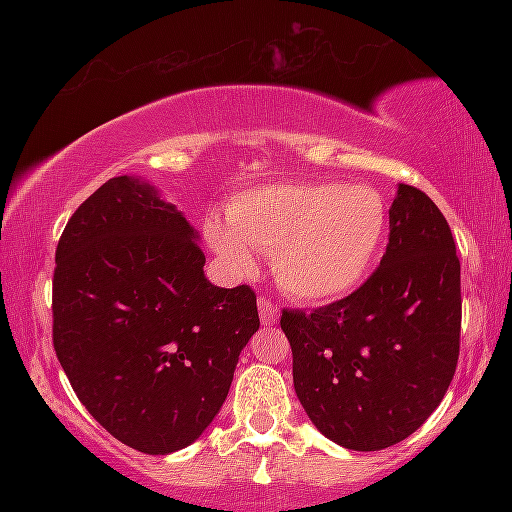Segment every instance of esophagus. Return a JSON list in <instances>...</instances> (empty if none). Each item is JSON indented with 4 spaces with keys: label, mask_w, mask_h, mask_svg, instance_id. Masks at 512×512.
<instances>
[{
    "label": "esophagus",
    "mask_w": 512,
    "mask_h": 512,
    "mask_svg": "<svg viewBox=\"0 0 512 512\" xmlns=\"http://www.w3.org/2000/svg\"><path fill=\"white\" fill-rule=\"evenodd\" d=\"M257 310H260L262 325H274V320H276V305L272 303V298H267V296L257 298Z\"/></svg>",
    "instance_id": "1"
}]
</instances>
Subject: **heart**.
Listing matches in <instances>:
<instances>
[{
	"mask_svg": "<svg viewBox=\"0 0 512 512\" xmlns=\"http://www.w3.org/2000/svg\"><path fill=\"white\" fill-rule=\"evenodd\" d=\"M226 219L209 216L204 236L233 272L255 269L272 252L276 284L305 303L349 296L383 257L390 204L370 185L267 182L238 192Z\"/></svg>",
	"mask_w": 512,
	"mask_h": 512,
	"instance_id": "1",
	"label": "heart"
}]
</instances>
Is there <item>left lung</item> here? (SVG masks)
Wrapping results in <instances>:
<instances>
[{
  "instance_id": "obj_1",
  "label": "left lung",
  "mask_w": 512,
  "mask_h": 512,
  "mask_svg": "<svg viewBox=\"0 0 512 512\" xmlns=\"http://www.w3.org/2000/svg\"><path fill=\"white\" fill-rule=\"evenodd\" d=\"M460 260L433 199L399 185L380 267L330 305L284 310L293 387L322 436L349 450L409 438L448 392L460 356Z\"/></svg>"
}]
</instances>
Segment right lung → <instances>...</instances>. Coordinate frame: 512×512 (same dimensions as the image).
<instances>
[{"mask_svg": "<svg viewBox=\"0 0 512 512\" xmlns=\"http://www.w3.org/2000/svg\"><path fill=\"white\" fill-rule=\"evenodd\" d=\"M204 262L182 211L132 175L98 187L57 243L55 354L88 414L146 455L202 436L260 330L255 291L219 289Z\"/></svg>", "mask_w": 512, "mask_h": 512, "instance_id": "right-lung-1", "label": "right lung"}]
</instances>
